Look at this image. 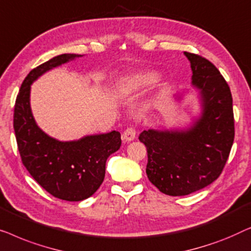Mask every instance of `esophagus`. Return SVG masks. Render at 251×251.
Wrapping results in <instances>:
<instances>
[{
  "label": "esophagus",
  "instance_id": "1",
  "mask_svg": "<svg viewBox=\"0 0 251 251\" xmlns=\"http://www.w3.org/2000/svg\"><path fill=\"white\" fill-rule=\"evenodd\" d=\"M136 136V128L134 126H128L124 130V133L122 134V139L124 142H128V141H132L135 139Z\"/></svg>",
  "mask_w": 251,
  "mask_h": 251
}]
</instances>
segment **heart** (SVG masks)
Segmentation results:
<instances>
[{"label": "heart", "mask_w": 251, "mask_h": 251, "mask_svg": "<svg viewBox=\"0 0 251 251\" xmlns=\"http://www.w3.org/2000/svg\"><path fill=\"white\" fill-rule=\"evenodd\" d=\"M158 78V75L150 70H143L126 77L122 83V90L124 92H132L141 89H146L152 85Z\"/></svg>", "instance_id": "heart-1"}]
</instances>
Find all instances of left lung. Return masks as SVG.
<instances>
[{
  "mask_svg": "<svg viewBox=\"0 0 251 251\" xmlns=\"http://www.w3.org/2000/svg\"><path fill=\"white\" fill-rule=\"evenodd\" d=\"M192 83L203 102L201 118L188 132L140 134L148 151L149 181L167 196H186L206 188L222 174L234 141L232 94L220 70L203 56L184 52Z\"/></svg>",
  "mask_w": 251,
  "mask_h": 251,
  "instance_id": "left-lung-1",
  "label": "left lung"
}]
</instances>
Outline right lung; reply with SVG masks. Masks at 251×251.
Masks as SVG:
<instances>
[{
  "label": "right lung",
  "instance_id": "1",
  "mask_svg": "<svg viewBox=\"0 0 251 251\" xmlns=\"http://www.w3.org/2000/svg\"><path fill=\"white\" fill-rule=\"evenodd\" d=\"M79 54L66 53L42 63L24 79L17 95L13 128L21 161L42 188L59 199L80 201L100 188L105 161L122 146L121 133L86 136L74 142H60L38 128L29 105L30 84L47 70Z\"/></svg>",
  "mask_w": 251,
  "mask_h": 251
}]
</instances>
